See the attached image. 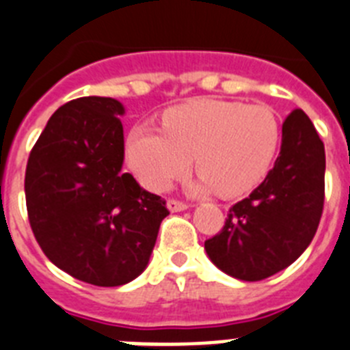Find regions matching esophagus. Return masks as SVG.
<instances>
[{
	"label": "esophagus",
	"instance_id": "34e87169",
	"mask_svg": "<svg viewBox=\"0 0 350 350\" xmlns=\"http://www.w3.org/2000/svg\"><path fill=\"white\" fill-rule=\"evenodd\" d=\"M168 209L172 211V213H180V211L187 209V204H184V202H180V200H175V198H170Z\"/></svg>",
	"mask_w": 350,
	"mask_h": 350
}]
</instances>
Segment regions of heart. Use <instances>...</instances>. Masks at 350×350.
<instances>
[{
  "label": "heart",
  "mask_w": 350,
  "mask_h": 350,
  "mask_svg": "<svg viewBox=\"0 0 350 350\" xmlns=\"http://www.w3.org/2000/svg\"><path fill=\"white\" fill-rule=\"evenodd\" d=\"M281 135V121L268 105L204 98L170 109L163 134L135 126L126 139V159L152 191L184 177L195 157L202 189L239 196L267 177Z\"/></svg>",
  "instance_id": "1"
}]
</instances>
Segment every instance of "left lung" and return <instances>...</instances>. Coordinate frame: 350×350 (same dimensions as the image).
Instances as JSON below:
<instances>
[{"mask_svg": "<svg viewBox=\"0 0 350 350\" xmlns=\"http://www.w3.org/2000/svg\"><path fill=\"white\" fill-rule=\"evenodd\" d=\"M324 175V143L306 112L295 109L282 123L273 168L204 245L211 261L239 281H262L290 267L319 229Z\"/></svg>", "mask_w": 350, "mask_h": 350, "instance_id": "left-lung-1", "label": "left lung"}]
</instances>
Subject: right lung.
I'll use <instances>...</instances> for the list:
<instances>
[{
  "label": "right lung",
  "mask_w": 350,
  "mask_h": 350,
  "mask_svg": "<svg viewBox=\"0 0 350 350\" xmlns=\"http://www.w3.org/2000/svg\"><path fill=\"white\" fill-rule=\"evenodd\" d=\"M123 114L114 98L71 100L53 112L26 164L37 243L55 267L94 286L141 275L170 215L166 200L121 172Z\"/></svg>",
  "instance_id": "obj_1"
}]
</instances>
